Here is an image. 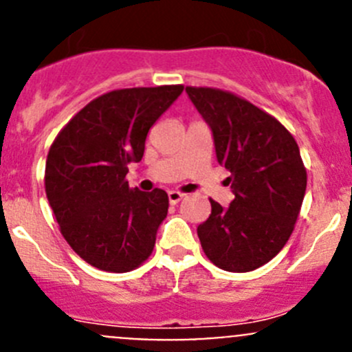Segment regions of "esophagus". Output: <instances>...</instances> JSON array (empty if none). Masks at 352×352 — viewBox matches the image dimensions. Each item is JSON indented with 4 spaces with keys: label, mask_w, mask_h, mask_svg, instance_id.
<instances>
[{
    "label": "esophagus",
    "mask_w": 352,
    "mask_h": 352,
    "mask_svg": "<svg viewBox=\"0 0 352 352\" xmlns=\"http://www.w3.org/2000/svg\"><path fill=\"white\" fill-rule=\"evenodd\" d=\"M184 196H186V194L179 192V190H170V192H168L170 204H179V202L184 199Z\"/></svg>",
    "instance_id": "esophagus-1"
}]
</instances>
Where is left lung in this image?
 Here are the masks:
<instances>
[{"mask_svg":"<svg viewBox=\"0 0 352 352\" xmlns=\"http://www.w3.org/2000/svg\"><path fill=\"white\" fill-rule=\"evenodd\" d=\"M186 91L211 126L235 194L230 208L209 199L211 214L197 226L202 250L223 271H254L281 252L296 225L307 190L300 148L274 116L232 91Z\"/></svg>","mask_w":352,"mask_h":352,"instance_id":"left-lung-1","label":"left lung"}]
</instances>
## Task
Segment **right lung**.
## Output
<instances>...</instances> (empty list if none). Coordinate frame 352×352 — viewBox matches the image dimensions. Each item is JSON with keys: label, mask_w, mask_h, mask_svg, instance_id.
I'll use <instances>...</instances> for the list:
<instances>
[{"label": "right lung", "mask_w": 352, "mask_h": 352, "mask_svg": "<svg viewBox=\"0 0 352 352\" xmlns=\"http://www.w3.org/2000/svg\"><path fill=\"white\" fill-rule=\"evenodd\" d=\"M182 90L162 85L107 91L85 105L49 148L44 186L59 230L100 271L129 272L153 252L168 196L129 187L127 165L141 162L148 131Z\"/></svg>", "instance_id": "obj_1"}]
</instances>
